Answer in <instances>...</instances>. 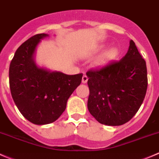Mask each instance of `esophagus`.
Wrapping results in <instances>:
<instances>
[{"label":"esophagus","mask_w":159,"mask_h":159,"mask_svg":"<svg viewBox=\"0 0 159 159\" xmlns=\"http://www.w3.org/2000/svg\"><path fill=\"white\" fill-rule=\"evenodd\" d=\"M88 81V77L86 76V75H83V78H82V82L83 83H86V82Z\"/></svg>","instance_id":"obj_1"}]
</instances>
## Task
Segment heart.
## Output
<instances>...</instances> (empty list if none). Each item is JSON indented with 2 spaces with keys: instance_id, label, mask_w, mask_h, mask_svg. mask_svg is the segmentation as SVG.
<instances>
[{
  "instance_id": "b5f03b06",
  "label": "heart",
  "mask_w": 159,
  "mask_h": 159,
  "mask_svg": "<svg viewBox=\"0 0 159 159\" xmlns=\"http://www.w3.org/2000/svg\"><path fill=\"white\" fill-rule=\"evenodd\" d=\"M118 49L116 48H111L110 49L107 50L106 52L103 53L100 57L97 59V64L99 66H103L107 64V62H111L113 59H115L118 56Z\"/></svg>"
}]
</instances>
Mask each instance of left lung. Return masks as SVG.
I'll list each match as a JSON object with an SVG mask.
<instances>
[{
	"label": "left lung",
	"mask_w": 159,
	"mask_h": 159,
	"mask_svg": "<svg viewBox=\"0 0 159 159\" xmlns=\"http://www.w3.org/2000/svg\"><path fill=\"white\" fill-rule=\"evenodd\" d=\"M87 107L102 125L119 126L129 121L142 104L148 87L147 67L133 40L117 62L86 73Z\"/></svg>",
	"instance_id": "left-lung-1"
}]
</instances>
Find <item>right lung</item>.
Returning <instances> with one entry per match:
<instances>
[{
  "label": "right lung",
  "instance_id": "1",
  "mask_svg": "<svg viewBox=\"0 0 159 159\" xmlns=\"http://www.w3.org/2000/svg\"><path fill=\"white\" fill-rule=\"evenodd\" d=\"M48 34H38L21 44L9 68L12 98L21 114L38 125L56 121L66 107L67 100L81 83L83 74L66 75L38 67L36 48Z\"/></svg>",
  "mask_w": 159,
  "mask_h": 159
}]
</instances>
